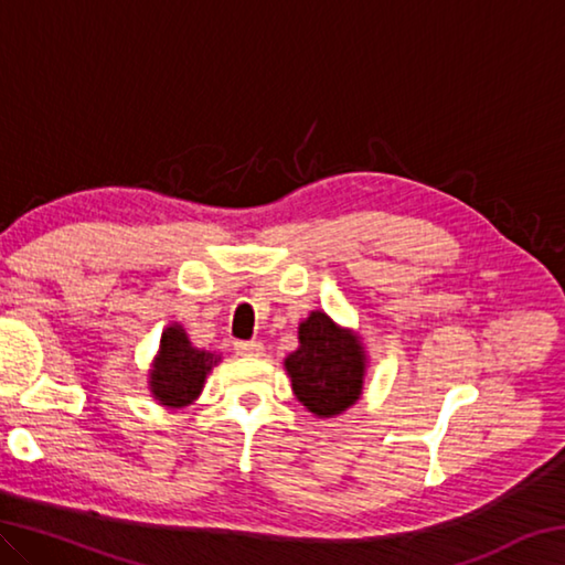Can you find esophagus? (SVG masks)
Segmentation results:
<instances>
[{"label":"esophagus","instance_id":"esophagus-1","mask_svg":"<svg viewBox=\"0 0 565 565\" xmlns=\"http://www.w3.org/2000/svg\"><path fill=\"white\" fill-rule=\"evenodd\" d=\"M234 351L238 356H262L264 343L262 341H234Z\"/></svg>","mask_w":565,"mask_h":565}]
</instances>
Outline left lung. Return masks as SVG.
<instances>
[{"mask_svg":"<svg viewBox=\"0 0 565 565\" xmlns=\"http://www.w3.org/2000/svg\"><path fill=\"white\" fill-rule=\"evenodd\" d=\"M294 396L319 418L339 416L361 396L366 353L359 337L341 329L323 311L299 323V349L284 361Z\"/></svg>","mask_w":565,"mask_h":565,"instance_id":"8db88e82","label":"left lung"}]
</instances>
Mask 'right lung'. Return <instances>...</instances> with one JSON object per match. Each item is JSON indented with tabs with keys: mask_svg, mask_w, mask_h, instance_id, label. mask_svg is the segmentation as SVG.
Returning a JSON list of instances; mask_svg holds the SVG:
<instances>
[{
	"mask_svg": "<svg viewBox=\"0 0 565 565\" xmlns=\"http://www.w3.org/2000/svg\"><path fill=\"white\" fill-rule=\"evenodd\" d=\"M222 361L216 351L191 347L186 331L171 323L161 333L159 353L149 371V388L161 406L181 408L202 394L206 374Z\"/></svg>",
	"mask_w": 565,
	"mask_h": 565,
	"instance_id": "add662e5",
	"label": "right lung"
}]
</instances>
